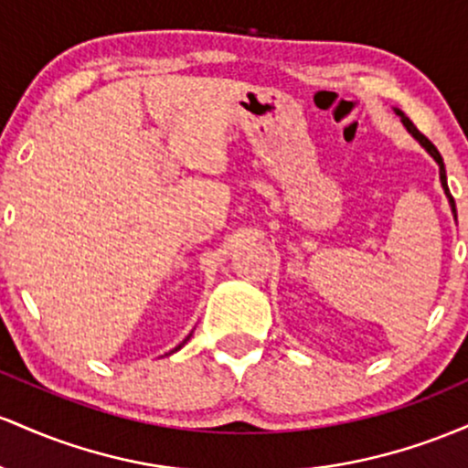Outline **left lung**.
<instances>
[{"label": "left lung", "mask_w": 468, "mask_h": 468, "mask_svg": "<svg viewBox=\"0 0 468 468\" xmlns=\"http://www.w3.org/2000/svg\"><path fill=\"white\" fill-rule=\"evenodd\" d=\"M396 114H398V117H400V119H402L404 128H407V130H409V133H411V136H413V139H416V141H418V144H420V145H422V148H424V150H427V152H429V154H431V156H433V159H435V164H438V165H440V183H442V190H444V194H446V198H449V206H451V212H453V217H455V218H458V209H455V201H453V197H451V192H449V186H446V170H444V161H442V156H440V152H438V148H435V145L431 144V141H429V139H427V136H424L422 133H420V130L416 128V125H413V123H411V121H409V117H407V114H404V112H402V110H398V108H396Z\"/></svg>", "instance_id": "1"}]
</instances>
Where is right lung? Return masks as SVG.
<instances>
[{
	"label": "right lung",
	"instance_id": "obj_1",
	"mask_svg": "<svg viewBox=\"0 0 468 468\" xmlns=\"http://www.w3.org/2000/svg\"><path fill=\"white\" fill-rule=\"evenodd\" d=\"M190 335H192V334H190ZM190 335H187V338H186V340H183V343H181V345H178V347H175V349H172V351H170V354H175V351H178V349H181V347H183V345H186V343H187V340H190ZM165 356H167V354H165Z\"/></svg>",
	"mask_w": 468,
	"mask_h": 468
}]
</instances>
